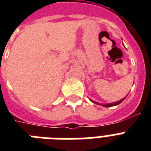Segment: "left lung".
Listing matches in <instances>:
<instances>
[{"mask_svg": "<svg viewBox=\"0 0 151 151\" xmlns=\"http://www.w3.org/2000/svg\"><path fill=\"white\" fill-rule=\"evenodd\" d=\"M125 99V97L124 98H123V99H122L121 100L119 101H117V102H114V103H106V104H100V103H99L98 102H96V101L94 100H92V99H90V100L92 101V103H96V104H98V105H101V106H105V107H110V106H117V105H119L120 103H122V101L124 100V99Z\"/></svg>", "mask_w": 151, "mask_h": 151, "instance_id": "1", "label": "left lung"}]
</instances>
